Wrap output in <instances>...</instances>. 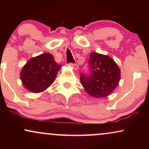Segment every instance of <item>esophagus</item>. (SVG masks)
<instances>
[{"label":"esophagus","instance_id":"esophagus-1","mask_svg":"<svg viewBox=\"0 0 149 149\" xmlns=\"http://www.w3.org/2000/svg\"><path fill=\"white\" fill-rule=\"evenodd\" d=\"M69 66H71V67H73L75 70H77L78 69V66L76 64H73V63H69Z\"/></svg>","mask_w":149,"mask_h":149}]
</instances>
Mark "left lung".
Wrapping results in <instances>:
<instances>
[{"instance_id":"1","label":"left lung","mask_w":149,"mask_h":149,"mask_svg":"<svg viewBox=\"0 0 149 149\" xmlns=\"http://www.w3.org/2000/svg\"><path fill=\"white\" fill-rule=\"evenodd\" d=\"M88 73L80 74L81 84L90 95L100 98L110 95L117 87L120 71L112 58L92 52L88 61Z\"/></svg>"}]
</instances>
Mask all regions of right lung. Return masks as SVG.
<instances>
[{"label":"right lung","mask_w":149,"mask_h":149,"mask_svg":"<svg viewBox=\"0 0 149 149\" xmlns=\"http://www.w3.org/2000/svg\"><path fill=\"white\" fill-rule=\"evenodd\" d=\"M61 64L49 53H43L27 61L21 71V80L27 90L40 92L52 84Z\"/></svg>","instance_id":"right-lung-1"}]
</instances>
